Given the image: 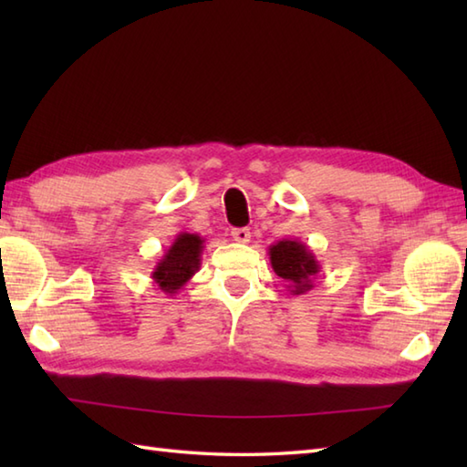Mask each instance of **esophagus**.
Here are the masks:
<instances>
[{"instance_id": "obj_1", "label": "esophagus", "mask_w": 467, "mask_h": 467, "mask_svg": "<svg viewBox=\"0 0 467 467\" xmlns=\"http://www.w3.org/2000/svg\"><path fill=\"white\" fill-rule=\"evenodd\" d=\"M231 236L236 243H249L251 241V231H249V228H233Z\"/></svg>"}]
</instances>
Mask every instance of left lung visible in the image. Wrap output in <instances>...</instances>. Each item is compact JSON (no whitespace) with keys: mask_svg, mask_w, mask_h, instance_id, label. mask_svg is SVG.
<instances>
[{"mask_svg":"<svg viewBox=\"0 0 467 467\" xmlns=\"http://www.w3.org/2000/svg\"><path fill=\"white\" fill-rule=\"evenodd\" d=\"M269 259L273 271L286 283L293 295H303L315 286V279L321 273V265L305 243L296 239H283L269 246Z\"/></svg>","mask_w":467,"mask_h":467,"instance_id":"8db88e82","label":"left lung"}]
</instances>
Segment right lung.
<instances>
[{
    "instance_id": "obj_1",
    "label": "right lung",
    "mask_w": 467,
    "mask_h": 467,
    "mask_svg": "<svg viewBox=\"0 0 467 467\" xmlns=\"http://www.w3.org/2000/svg\"><path fill=\"white\" fill-rule=\"evenodd\" d=\"M204 249V239L196 233L176 234L174 243L168 246L162 259H158L152 281L158 289L166 295H176L192 279V275L201 269V256Z\"/></svg>"
}]
</instances>
